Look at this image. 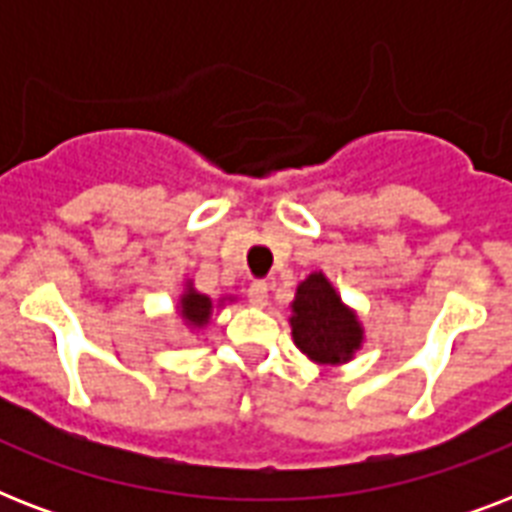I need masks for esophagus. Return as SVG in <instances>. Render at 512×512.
Segmentation results:
<instances>
[{
  "mask_svg": "<svg viewBox=\"0 0 512 512\" xmlns=\"http://www.w3.org/2000/svg\"><path fill=\"white\" fill-rule=\"evenodd\" d=\"M249 303L257 305V308H265L268 305V297H271V287L265 284V281H252L247 289Z\"/></svg>",
  "mask_w": 512,
  "mask_h": 512,
  "instance_id": "obj_1",
  "label": "esophagus"
}]
</instances>
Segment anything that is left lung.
I'll return each instance as SVG.
<instances>
[{
  "label": "left lung",
  "instance_id": "obj_1",
  "mask_svg": "<svg viewBox=\"0 0 512 512\" xmlns=\"http://www.w3.org/2000/svg\"><path fill=\"white\" fill-rule=\"evenodd\" d=\"M289 308L292 340L313 364H348L364 345V327L358 321V313L342 303L335 284L321 271H313L297 284L295 300Z\"/></svg>",
  "mask_w": 512,
  "mask_h": 512
}]
</instances>
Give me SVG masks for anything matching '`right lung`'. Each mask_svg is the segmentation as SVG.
<instances>
[{
	"mask_svg": "<svg viewBox=\"0 0 512 512\" xmlns=\"http://www.w3.org/2000/svg\"><path fill=\"white\" fill-rule=\"evenodd\" d=\"M225 303H233V297H220L217 300V308H223ZM212 297L201 295L199 289L193 287V281H185V289L180 300H177V313H180V319L188 329H204L212 319Z\"/></svg>",
	"mask_w": 512,
	"mask_h": 512,
	"instance_id": "obj_1",
	"label": "right lung"
}]
</instances>
